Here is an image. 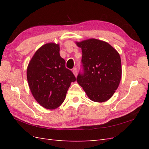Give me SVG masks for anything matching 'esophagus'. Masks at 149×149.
<instances>
[{"label":"esophagus","instance_id":"obj_1","mask_svg":"<svg viewBox=\"0 0 149 149\" xmlns=\"http://www.w3.org/2000/svg\"><path fill=\"white\" fill-rule=\"evenodd\" d=\"M72 72H73V74H74L75 76L77 77V69L76 68H73Z\"/></svg>","mask_w":149,"mask_h":149}]
</instances>
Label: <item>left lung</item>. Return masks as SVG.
<instances>
[{"label": "left lung", "mask_w": 149, "mask_h": 149, "mask_svg": "<svg viewBox=\"0 0 149 149\" xmlns=\"http://www.w3.org/2000/svg\"><path fill=\"white\" fill-rule=\"evenodd\" d=\"M83 52L84 74H79L77 82L90 100L104 102L111 97L122 77L119 53L104 41L90 38L75 42Z\"/></svg>", "instance_id": "1"}]
</instances>
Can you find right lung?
<instances>
[{
    "label": "right lung",
    "mask_w": 149,
    "mask_h": 149,
    "mask_svg": "<svg viewBox=\"0 0 149 149\" xmlns=\"http://www.w3.org/2000/svg\"><path fill=\"white\" fill-rule=\"evenodd\" d=\"M27 79L33 97L48 109L61 105L71 83L76 80L65 67L59 45L55 43H46L36 50L28 65Z\"/></svg>",
    "instance_id": "obj_1"
}]
</instances>
